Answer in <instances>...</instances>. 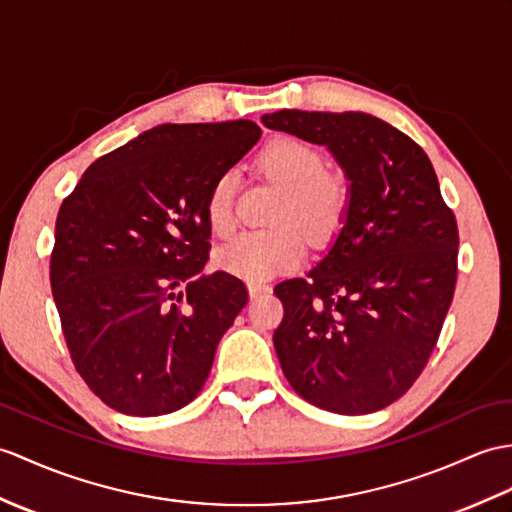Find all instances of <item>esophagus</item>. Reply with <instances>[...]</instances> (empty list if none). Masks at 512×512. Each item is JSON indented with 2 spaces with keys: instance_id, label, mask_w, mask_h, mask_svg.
<instances>
[{
  "instance_id": "esophagus-1",
  "label": "esophagus",
  "mask_w": 512,
  "mask_h": 512,
  "mask_svg": "<svg viewBox=\"0 0 512 512\" xmlns=\"http://www.w3.org/2000/svg\"><path fill=\"white\" fill-rule=\"evenodd\" d=\"M270 285L266 281H248V292H251V299H257L259 294H266Z\"/></svg>"
}]
</instances>
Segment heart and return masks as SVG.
Wrapping results in <instances>:
<instances>
[{
	"mask_svg": "<svg viewBox=\"0 0 512 512\" xmlns=\"http://www.w3.org/2000/svg\"><path fill=\"white\" fill-rule=\"evenodd\" d=\"M323 152L296 137H275L257 154L264 174L281 183L270 227L244 231L222 248L224 270L248 281H264L290 270L305 255L307 236L325 242L336 233L349 209L351 185L338 168L323 165ZM205 216L216 235H229L235 227V174L222 172L211 183ZM304 227L301 228L298 222Z\"/></svg>",
	"mask_w": 512,
	"mask_h": 512,
	"instance_id": "obj_1",
	"label": "heart"
}]
</instances>
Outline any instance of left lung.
<instances>
[{
    "label": "left lung",
    "mask_w": 512,
    "mask_h": 512,
    "mask_svg": "<svg viewBox=\"0 0 512 512\" xmlns=\"http://www.w3.org/2000/svg\"><path fill=\"white\" fill-rule=\"evenodd\" d=\"M327 146L351 181L331 251L275 294L272 342L290 386L329 412H377L417 382L454 299L458 224L423 148L366 113L261 117Z\"/></svg>",
    "instance_id": "8db88e82"
}]
</instances>
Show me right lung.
Returning <instances> with one entry per match:
<instances>
[{"mask_svg": "<svg viewBox=\"0 0 512 512\" xmlns=\"http://www.w3.org/2000/svg\"><path fill=\"white\" fill-rule=\"evenodd\" d=\"M259 135L251 120L154 126L93 161L58 209L54 303L71 362L109 408L159 417L205 386L248 301L229 272L202 275L205 200Z\"/></svg>", "mask_w": 512, "mask_h": 512, "instance_id": "1", "label": "right lung"}]
</instances>
